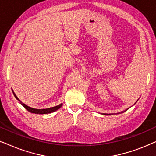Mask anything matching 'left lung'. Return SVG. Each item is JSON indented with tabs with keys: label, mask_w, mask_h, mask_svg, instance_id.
I'll list each match as a JSON object with an SVG mask.
<instances>
[{
	"label": "left lung",
	"mask_w": 156,
	"mask_h": 156,
	"mask_svg": "<svg viewBox=\"0 0 156 156\" xmlns=\"http://www.w3.org/2000/svg\"><path fill=\"white\" fill-rule=\"evenodd\" d=\"M125 112V111H124ZM121 112V113H123V112ZM119 114H120V113H119ZM103 115H111V114H102Z\"/></svg>",
	"instance_id": "left-lung-1"
}]
</instances>
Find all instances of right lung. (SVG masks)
Segmentation results:
<instances>
[{"mask_svg":"<svg viewBox=\"0 0 156 156\" xmlns=\"http://www.w3.org/2000/svg\"><path fill=\"white\" fill-rule=\"evenodd\" d=\"M12 93H13V95L15 96V97H16V99L18 100L19 102H20V103L21 104H22V105L23 106V107L26 108V109H27V111H28V112H30V113H33V114H50V113H52V112H55V111L58 110L59 108H60L62 106V104H59V105H57V106H54V107L48 108H42V109H37V108H31V107H30V106H27L26 104H25L22 103V101H21L20 100L18 99V97H17V96L16 95V94L14 93L13 90H12Z\"/></svg>","mask_w":156,"mask_h":156,"instance_id":"right-lung-1","label":"right lung"}]
</instances>
